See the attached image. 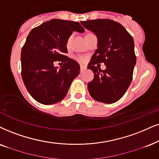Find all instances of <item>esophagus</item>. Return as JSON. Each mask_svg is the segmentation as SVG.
<instances>
[{
  "mask_svg": "<svg viewBox=\"0 0 159 159\" xmlns=\"http://www.w3.org/2000/svg\"><path fill=\"white\" fill-rule=\"evenodd\" d=\"M86 69V67H85V66L84 65H81L80 66V70H81V73H83V72Z\"/></svg>",
  "mask_w": 159,
  "mask_h": 159,
  "instance_id": "esophagus-1",
  "label": "esophagus"
}]
</instances>
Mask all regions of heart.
I'll list each match as a JSON object with an SVG mask.
<instances>
[{
    "instance_id": "1",
    "label": "heart",
    "mask_w": 159,
    "mask_h": 159,
    "mask_svg": "<svg viewBox=\"0 0 159 159\" xmlns=\"http://www.w3.org/2000/svg\"><path fill=\"white\" fill-rule=\"evenodd\" d=\"M73 34H71V35H70L69 37H68V38H67V42H66V46H67V47L68 48L70 46V42H71V40H72V39H73ZM78 61H81V62H83V61H84V60H85V58L84 57H83V56H80V57H78V59H77Z\"/></svg>"
}]
</instances>
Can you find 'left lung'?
I'll return each mask as SVG.
<instances>
[{
	"mask_svg": "<svg viewBox=\"0 0 159 159\" xmlns=\"http://www.w3.org/2000/svg\"><path fill=\"white\" fill-rule=\"evenodd\" d=\"M81 23L94 32L98 40V49L87 67L94 73V78L88 83L90 95L102 103H115L124 95L133 78L136 61L133 37L121 24L110 19ZM98 63H104L107 69L100 70L96 66Z\"/></svg>",
	"mask_w": 159,
	"mask_h": 159,
	"instance_id": "8db88e82",
	"label": "left lung"
}]
</instances>
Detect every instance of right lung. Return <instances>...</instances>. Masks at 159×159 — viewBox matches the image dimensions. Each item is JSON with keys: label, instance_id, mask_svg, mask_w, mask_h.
<instances>
[{"label": "right lung", "instance_id": "obj_1", "mask_svg": "<svg viewBox=\"0 0 159 159\" xmlns=\"http://www.w3.org/2000/svg\"><path fill=\"white\" fill-rule=\"evenodd\" d=\"M83 33L79 23L53 19L34 28L21 51V75L26 89L37 102L50 105L63 100L80 73L77 61L65 56L66 42L73 31ZM63 64L61 69L54 62Z\"/></svg>", "mask_w": 159, "mask_h": 159}]
</instances>
